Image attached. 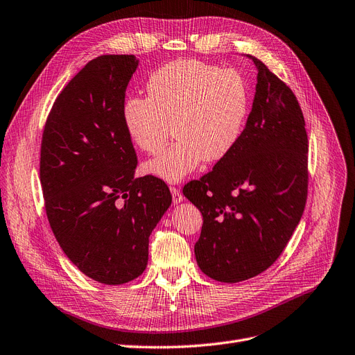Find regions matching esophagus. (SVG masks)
<instances>
[{
	"label": "esophagus",
	"mask_w": 355,
	"mask_h": 355,
	"mask_svg": "<svg viewBox=\"0 0 355 355\" xmlns=\"http://www.w3.org/2000/svg\"><path fill=\"white\" fill-rule=\"evenodd\" d=\"M170 192H172V198H173L175 204H179L183 201V195L180 193V191L176 187H170Z\"/></svg>",
	"instance_id": "esophagus-1"
}]
</instances>
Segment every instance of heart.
<instances>
[{
    "mask_svg": "<svg viewBox=\"0 0 355 355\" xmlns=\"http://www.w3.org/2000/svg\"><path fill=\"white\" fill-rule=\"evenodd\" d=\"M147 93L123 103L122 121L132 144L147 154L163 148L173 125L178 139L144 166L147 173L166 182L182 180L202 160L224 159L243 132L249 90L236 69L173 61L150 76Z\"/></svg>",
    "mask_w": 355,
    "mask_h": 355,
    "instance_id": "1",
    "label": "heart"
}]
</instances>
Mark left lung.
Instances as JSON below:
<instances>
[{"instance_id":"8db88e82","label":"left lung","mask_w":355,"mask_h":355,"mask_svg":"<svg viewBox=\"0 0 355 355\" xmlns=\"http://www.w3.org/2000/svg\"><path fill=\"white\" fill-rule=\"evenodd\" d=\"M248 56L258 83L245 130L209 173L183 188L204 217L196 263L220 282L245 281L271 266L307 200L309 141L300 105L284 81Z\"/></svg>"}]
</instances>
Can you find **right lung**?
<instances>
[{
    "label": "right lung",
    "instance_id": "obj_1",
    "mask_svg": "<svg viewBox=\"0 0 355 355\" xmlns=\"http://www.w3.org/2000/svg\"><path fill=\"white\" fill-rule=\"evenodd\" d=\"M134 55L92 60L56 97L40 147V183L51 229L68 259L92 279L119 286L144 272L148 237L172 204L166 183L134 178L125 92Z\"/></svg>",
    "mask_w": 355,
    "mask_h": 355
}]
</instances>
